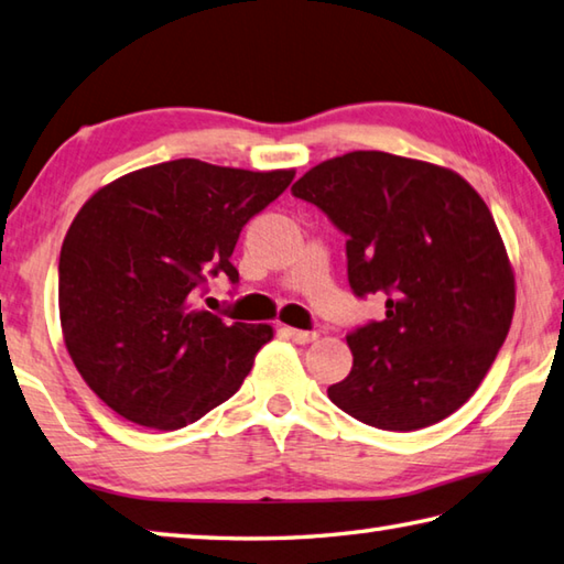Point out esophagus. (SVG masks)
Here are the masks:
<instances>
[{"label":"esophagus","mask_w":564,"mask_h":564,"mask_svg":"<svg viewBox=\"0 0 564 564\" xmlns=\"http://www.w3.org/2000/svg\"><path fill=\"white\" fill-rule=\"evenodd\" d=\"M285 333H289L291 340L299 343V345H308L317 337L315 330H299V327H285Z\"/></svg>","instance_id":"34e87169"}]
</instances>
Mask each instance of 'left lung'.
<instances>
[{
  "instance_id": "1",
  "label": "left lung",
  "mask_w": 564,
  "mask_h": 564,
  "mask_svg": "<svg viewBox=\"0 0 564 564\" xmlns=\"http://www.w3.org/2000/svg\"><path fill=\"white\" fill-rule=\"evenodd\" d=\"M337 229L357 299L384 295V321L347 335L352 370L335 406L384 432H416L468 402L506 343L516 281L494 214L446 167L357 150L293 184Z\"/></svg>"
}]
</instances>
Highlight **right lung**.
<instances>
[{"mask_svg": "<svg viewBox=\"0 0 564 564\" xmlns=\"http://www.w3.org/2000/svg\"><path fill=\"white\" fill-rule=\"evenodd\" d=\"M293 177L184 158L130 172L80 207L58 259L61 330L112 412L175 432L241 387L271 325L229 323L197 301L221 273L239 283L241 229Z\"/></svg>", "mask_w": 564, "mask_h": 564, "instance_id": "right-lung-1", "label": "right lung"}]
</instances>
